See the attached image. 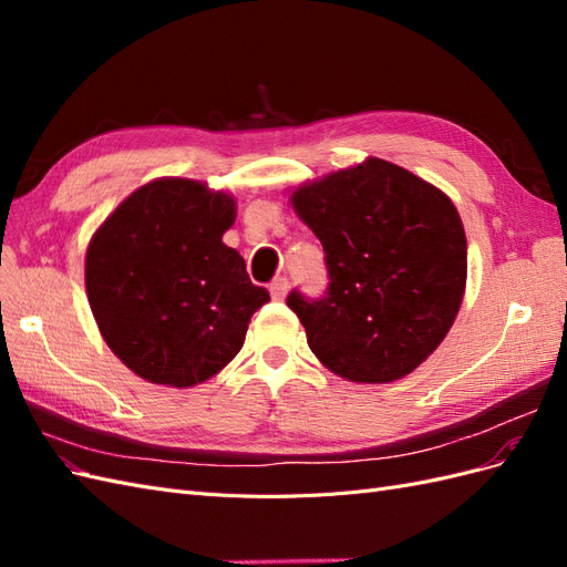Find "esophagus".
<instances>
[{"mask_svg":"<svg viewBox=\"0 0 567 567\" xmlns=\"http://www.w3.org/2000/svg\"><path fill=\"white\" fill-rule=\"evenodd\" d=\"M286 290H288V279L286 277H277L269 284V293H271L274 300H281L286 296Z\"/></svg>","mask_w":567,"mask_h":567,"instance_id":"obj_1","label":"esophagus"}]
</instances>
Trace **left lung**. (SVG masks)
I'll use <instances>...</instances> for the list:
<instances>
[{"label": "left lung", "mask_w": 567, "mask_h": 567, "mask_svg": "<svg viewBox=\"0 0 567 567\" xmlns=\"http://www.w3.org/2000/svg\"><path fill=\"white\" fill-rule=\"evenodd\" d=\"M290 203L329 269L321 298H286L319 362L352 383L414 371L452 329L466 290V234L454 203L381 158L305 184Z\"/></svg>", "instance_id": "8db88e82"}]
</instances>
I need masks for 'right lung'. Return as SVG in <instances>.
Masks as SVG:
<instances>
[{"instance_id":"obj_1","label":"right lung","mask_w":567,"mask_h":567,"mask_svg":"<svg viewBox=\"0 0 567 567\" xmlns=\"http://www.w3.org/2000/svg\"><path fill=\"white\" fill-rule=\"evenodd\" d=\"M234 217L229 194L165 177L136 188L92 236V315L106 346L144 381L192 388L244 348L269 293L221 244Z\"/></svg>"}]
</instances>
